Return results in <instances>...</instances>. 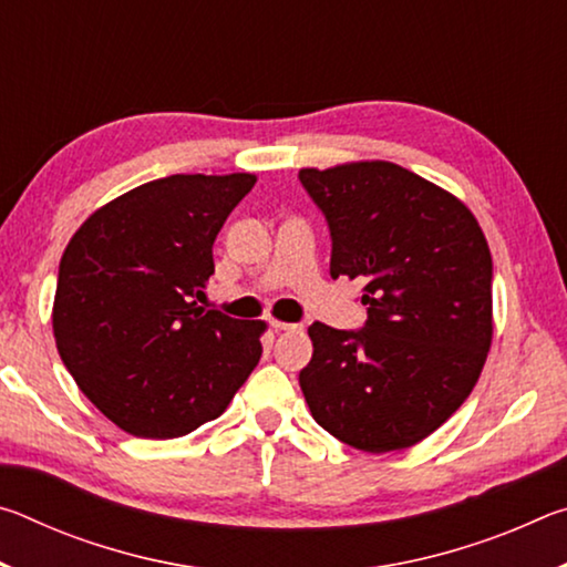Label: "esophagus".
I'll list each match as a JSON object with an SVG mask.
<instances>
[{
	"label": "esophagus",
	"instance_id": "34e87169",
	"mask_svg": "<svg viewBox=\"0 0 567 567\" xmlns=\"http://www.w3.org/2000/svg\"><path fill=\"white\" fill-rule=\"evenodd\" d=\"M270 324H272V330H275V332H297V330H302V324H300V322H285V320H272Z\"/></svg>",
	"mask_w": 567,
	"mask_h": 567
}]
</instances>
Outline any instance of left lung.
I'll use <instances>...</instances> for the list:
<instances>
[{"label": "left lung", "instance_id": "1", "mask_svg": "<svg viewBox=\"0 0 567 567\" xmlns=\"http://www.w3.org/2000/svg\"><path fill=\"white\" fill-rule=\"evenodd\" d=\"M332 235L330 275L364 280L358 332L312 322L300 372L318 425L362 453L433 435L463 405L493 342V257L463 199L395 162L305 167Z\"/></svg>", "mask_w": 567, "mask_h": 567}]
</instances>
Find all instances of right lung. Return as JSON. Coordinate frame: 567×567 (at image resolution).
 Wrapping results in <instances>:
<instances>
[{
  "instance_id": "add662e5",
  "label": "right lung",
  "mask_w": 567,
  "mask_h": 567,
  "mask_svg": "<svg viewBox=\"0 0 567 567\" xmlns=\"http://www.w3.org/2000/svg\"><path fill=\"white\" fill-rule=\"evenodd\" d=\"M257 177L169 175L84 219L60 260L52 330L87 400L134 437L169 440L223 415L262 354V320L197 307L213 245Z\"/></svg>"
}]
</instances>
